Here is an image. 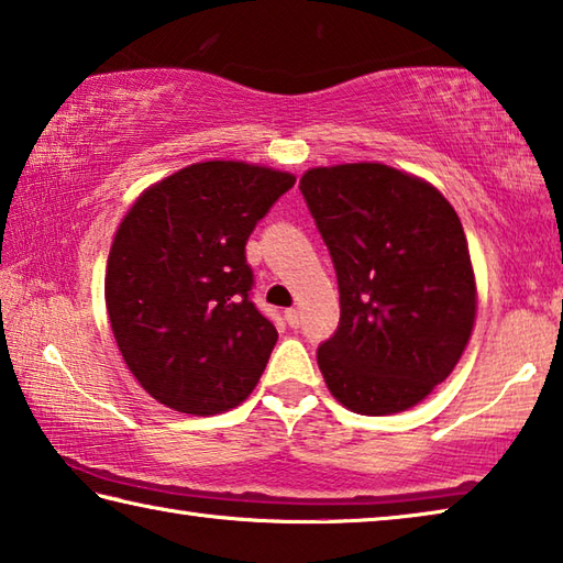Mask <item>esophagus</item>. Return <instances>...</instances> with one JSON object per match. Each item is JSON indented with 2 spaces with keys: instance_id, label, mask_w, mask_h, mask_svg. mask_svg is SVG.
Listing matches in <instances>:
<instances>
[{
  "instance_id": "1",
  "label": "esophagus",
  "mask_w": 563,
  "mask_h": 563,
  "mask_svg": "<svg viewBox=\"0 0 563 563\" xmlns=\"http://www.w3.org/2000/svg\"><path fill=\"white\" fill-rule=\"evenodd\" d=\"M285 320H288L290 328H300V322H302L300 310L298 308H288V310H285Z\"/></svg>"
}]
</instances>
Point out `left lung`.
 Segmentation results:
<instances>
[{
  "instance_id": "8db88e82",
  "label": "left lung",
  "mask_w": 563,
  "mask_h": 563,
  "mask_svg": "<svg viewBox=\"0 0 563 563\" xmlns=\"http://www.w3.org/2000/svg\"><path fill=\"white\" fill-rule=\"evenodd\" d=\"M300 194L325 241L340 325L318 347L338 402L395 415L444 383L472 335L470 247L440 190L383 164L312 168Z\"/></svg>"
}]
</instances>
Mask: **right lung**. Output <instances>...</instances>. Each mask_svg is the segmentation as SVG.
I'll use <instances>...</instances> for the list:
<instances>
[{"mask_svg":"<svg viewBox=\"0 0 563 563\" xmlns=\"http://www.w3.org/2000/svg\"><path fill=\"white\" fill-rule=\"evenodd\" d=\"M295 178L208 161L144 190L113 238L107 310L133 377L176 412L218 415L258 385L278 340L251 300L245 243Z\"/></svg>","mask_w":563,"mask_h":563,"instance_id":"right-lung-1","label":"right lung"}]
</instances>
